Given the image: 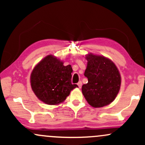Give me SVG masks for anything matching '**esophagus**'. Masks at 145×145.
I'll use <instances>...</instances> for the list:
<instances>
[{
	"mask_svg": "<svg viewBox=\"0 0 145 145\" xmlns=\"http://www.w3.org/2000/svg\"><path fill=\"white\" fill-rule=\"evenodd\" d=\"M78 86L79 88L82 87V82H81V81H80V82H78Z\"/></svg>",
	"mask_w": 145,
	"mask_h": 145,
	"instance_id": "obj_1",
	"label": "esophagus"
}]
</instances>
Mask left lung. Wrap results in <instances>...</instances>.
I'll use <instances>...</instances> for the list:
<instances>
[{"label": "left lung", "instance_id": "1", "mask_svg": "<svg viewBox=\"0 0 145 145\" xmlns=\"http://www.w3.org/2000/svg\"><path fill=\"white\" fill-rule=\"evenodd\" d=\"M84 76L88 83L83 84L82 91L87 102L95 108L110 104L115 99L121 86V76L110 60L101 56L89 54Z\"/></svg>", "mask_w": 145, "mask_h": 145}]
</instances>
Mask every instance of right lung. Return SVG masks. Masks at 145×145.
<instances>
[{
	"label": "right lung",
	"instance_id": "obj_1",
	"mask_svg": "<svg viewBox=\"0 0 145 145\" xmlns=\"http://www.w3.org/2000/svg\"><path fill=\"white\" fill-rule=\"evenodd\" d=\"M71 65H63L52 55H48L38 63L31 76V84L36 96L48 105L63 102L77 84L71 83Z\"/></svg>",
	"mask_w": 145,
	"mask_h": 145
}]
</instances>
